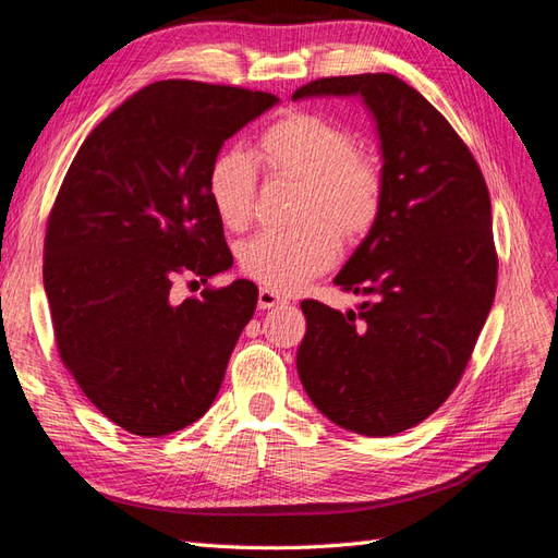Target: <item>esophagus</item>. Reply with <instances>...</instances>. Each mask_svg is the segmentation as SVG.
Instances as JSON below:
<instances>
[{
    "mask_svg": "<svg viewBox=\"0 0 558 558\" xmlns=\"http://www.w3.org/2000/svg\"><path fill=\"white\" fill-rule=\"evenodd\" d=\"M283 302L286 300L279 293H275V291H269V289H260L258 291V307L260 310H275V307L283 305Z\"/></svg>",
    "mask_w": 558,
    "mask_h": 558,
    "instance_id": "34e87169",
    "label": "esophagus"
}]
</instances>
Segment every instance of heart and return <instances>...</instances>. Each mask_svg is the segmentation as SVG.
<instances>
[{
	"mask_svg": "<svg viewBox=\"0 0 558 558\" xmlns=\"http://www.w3.org/2000/svg\"><path fill=\"white\" fill-rule=\"evenodd\" d=\"M258 156L272 174L305 181L300 218L316 222L295 230H263L240 248L244 272L279 293L332 267L344 238L375 226L384 202V174L375 158L356 150L353 134L326 116L298 111L260 137ZM258 170L240 148L218 156L209 170V199L228 228H242L253 214Z\"/></svg>",
	"mask_w": 558,
	"mask_h": 558,
	"instance_id": "heart-1",
	"label": "heart"
}]
</instances>
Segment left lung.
Here are the masks:
<instances>
[{
	"mask_svg": "<svg viewBox=\"0 0 558 558\" xmlns=\"http://www.w3.org/2000/svg\"><path fill=\"white\" fill-rule=\"evenodd\" d=\"M361 97L377 128L384 202L335 277L369 295L359 312L302 300V386L332 424L367 437L408 430L459 384L496 295L492 197L447 118L393 74L330 76L293 99Z\"/></svg>",
	"mask_w": 558,
	"mask_h": 558,
	"instance_id": "left-lung-1",
	"label": "left lung"
}]
</instances>
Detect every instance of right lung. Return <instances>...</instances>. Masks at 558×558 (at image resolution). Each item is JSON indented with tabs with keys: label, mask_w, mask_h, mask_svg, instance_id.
<instances>
[{
	"label": "right lung",
	"mask_w": 558,
	"mask_h": 558,
	"mask_svg": "<svg viewBox=\"0 0 558 558\" xmlns=\"http://www.w3.org/2000/svg\"><path fill=\"white\" fill-rule=\"evenodd\" d=\"M279 97L158 81L99 123L66 172L44 240L60 359L95 408L134 435L191 426L216 400L256 312L248 279L172 302L177 275L232 267L209 170Z\"/></svg>",
	"instance_id": "1"
}]
</instances>
